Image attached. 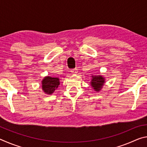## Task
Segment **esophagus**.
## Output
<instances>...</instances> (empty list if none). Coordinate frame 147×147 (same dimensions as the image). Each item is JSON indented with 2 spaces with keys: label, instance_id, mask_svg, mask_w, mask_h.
<instances>
[{
  "label": "esophagus",
  "instance_id": "esophagus-1",
  "mask_svg": "<svg viewBox=\"0 0 147 147\" xmlns=\"http://www.w3.org/2000/svg\"><path fill=\"white\" fill-rule=\"evenodd\" d=\"M77 70H78V69H77L76 68L72 69V70L71 71V73H73V74H76V73H78V71H77Z\"/></svg>",
  "mask_w": 147,
  "mask_h": 147
}]
</instances>
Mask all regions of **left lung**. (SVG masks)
I'll return each instance as SVG.
<instances>
[{
  "mask_svg": "<svg viewBox=\"0 0 147 147\" xmlns=\"http://www.w3.org/2000/svg\"><path fill=\"white\" fill-rule=\"evenodd\" d=\"M105 83V78L102 76H92L91 85L94 91H99Z\"/></svg>",
  "mask_w": 147,
  "mask_h": 147,
  "instance_id": "1",
  "label": "left lung"
}]
</instances>
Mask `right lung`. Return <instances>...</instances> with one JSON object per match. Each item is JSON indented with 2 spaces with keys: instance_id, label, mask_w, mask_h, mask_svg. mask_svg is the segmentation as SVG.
Segmentation results:
<instances>
[{
  "instance_id": "add662e5",
  "label": "right lung",
  "mask_w": 147,
  "mask_h": 147,
  "mask_svg": "<svg viewBox=\"0 0 147 147\" xmlns=\"http://www.w3.org/2000/svg\"><path fill=\"white\" fill-rule=\"evenodd\" d=\"M59 85V79L58 78L46 76L42 80V89L46 94H53Z\"/></svg>"
}]
</instances>
